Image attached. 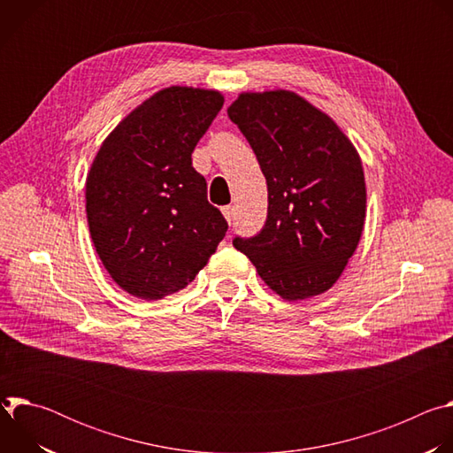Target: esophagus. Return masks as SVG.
<instances>
[{"label":"esophagus","mask_w":453,"mask_h":453,"mask_svg":"<svg viewBox=\"0 0 453 453\" xmlns=\"http://www.w3.org/2000/svg\"><path fill=\"white\" fill-rule=\"evenodd\" d=\"M222 213H224L226 220L231 222L233 217H234V206H231V204H229V206H224V208H222Z\"/></svg>","instance_id":"esophagus-1"}]
</instances>
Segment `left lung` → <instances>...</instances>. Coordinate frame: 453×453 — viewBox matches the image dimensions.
Listing matches in <instances>:
<instances>
[{"label": "left lung", "mask_w": 453, "mask_h": 453, "mask_svg": "<svg viewBox=\"0 0 453 453\" xmlns=\"http://www.w3.org/2000/svg\"><path fill=\"white\" fill-rule=\"evenodd\" d=\"M227 116L252 147L269 191L264 229L233 245L285 301L326 292L364 231L367 196L357 149L294 91L240 93Z\"/></svg>", "instance_id": "obj_1"}]
</instances>
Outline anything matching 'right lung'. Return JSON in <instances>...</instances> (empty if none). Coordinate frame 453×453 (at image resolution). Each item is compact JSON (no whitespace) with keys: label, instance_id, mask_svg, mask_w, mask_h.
I'll use <instances>...</instances> for the list:
<instances>
[{"label":"right lung","instance_id":"1","mask_svg":"<svg viewBox=\"0 0 453 453\" xmlns=\"http://www.w3.org/2000/svg\"><path fill=\"white\" fill-rule=\"evenodd\" d=\"M224 105L215 89L170 86L128 112L86 179L91 240L109 276L157 301L188 287L226 236L191 152Z\"/></svg>","mask_w":453,"mask_h":453}]
</instances>
